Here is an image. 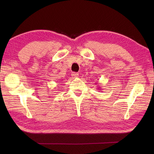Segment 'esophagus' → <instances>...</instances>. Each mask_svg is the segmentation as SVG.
<instances>
[{
    "label": "esophagus",
    "instance_id": "34e87169",
    "mask_svg": "<svg viewBox=\"0 0 154 154\" xmlns=\"http://www.w3.org/2000/svg\"><path fill=\"white\" fill-rule=\"evenodd\" d=\"M71 76L73 78H77L78 76V73H77V72H72L71 73Z\"/></svg>",
    "mask_w": 154,
    "mask_h": 154
}]
</instances>
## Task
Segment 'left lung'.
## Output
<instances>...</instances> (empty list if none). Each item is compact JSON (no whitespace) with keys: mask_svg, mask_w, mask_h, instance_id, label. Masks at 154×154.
Segmentation results:
<instances>
[{"mask_svg":"<svg viewBox=\"0 0 154 154\" xmlns=\"http://www.w3.org/2000/svg\"><path fill=\"white\" fill-rule=\"evenodd\" d=\"M98 89H100V88H98Z\"/></svg>","mask_w":154,"mask_h":154,"instance_id":"obj_1","label":"left lung"}]
</instances>
